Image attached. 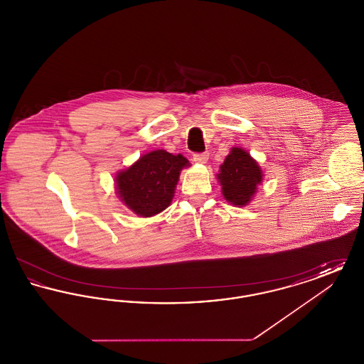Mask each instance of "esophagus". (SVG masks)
Segmentation results:
<instances>
[{"instance_id": "obj_1", "label": "esophagus", "mask_w": 364, "mask_h": 364, "mask_svg": "<svg viewBox=\"0 0 364 364\" xmlns=\"http://www.w3.org/2000/svg\"><path fill=\"white\" fill-rule=\"evenodd\" d=\"M192 159L198 164H206L208 159V153H195L192 156Z\"/></svg>"}]
</instances>
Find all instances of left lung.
<instances>
[{"mask_svg": "<svg viewBox=\"0 0 364 364\" xmlns=\"http://www.w3.org/2000/svg\"><path fill=\"white\" fill-rule=\"evenodd\" d=\"M262 176L255 159L242 149L233 147L218 174L224 198L232 205L245 206L255 193Z\"/></svg>", "mask_w": 364, "mask_h": 364, "instance_id": "obj_1", "label": "left lung"}]
</instances>
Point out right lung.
Wrapping results in <instances>:
<instances>
[{
	"label": "right lung",
	"instance_id": "obj_1",
	"mask_svg": "<svg viewBox=\"0 0 364 364\" xmlns=\"http://www.w3.org/2000/svg\"><path fill=\"white\" fill-rule=\"evenodd\" d=\"M188 161L178 154L156 150L140 156L138 162L116 177L122 202L140 217H151L172 202L180 171Z\"/></svg>",
	"mask_w": 364,
	"mask_h": 364
}]
</instances>
